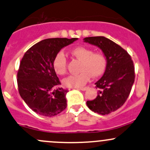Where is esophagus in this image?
Returning a JSON list of instances; mask_svg holds the SVG:
<instances>
[{
	"mask_svg": "<svg viewBox=\"0 0 150 150\" xmlns=\"http://www.w3.org/2000/svg\"><path fill=\"white\" fill-rule=\"evenodd\" d=\"M87 89H88V87H85V88H79V90H82V91H85Z\"/></svg>",
	"mask_w": 150,
	"mask_h": 150,
	"instance_id": "34e87169",
	"label": "esophagus"
}]
</instances>
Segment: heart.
Instances as JSON below:
<instances>
[{
  "label": "heart",
  "mask_w": 150,
  "mask_h": 150,
  "mask_svg": "<svg viewBox=\"0 0 150 150\" xmlns=\"http://www.w3.org/2000/svg\"><path fill=\"white\" fill-rule=\"evenodd\" d=\"M71 54L81 60L80 73L71 75L64 79L63 83L67 88L82 87L88 81L90 77L98 78L103 75L107 66V59L103 54L94 52L93 50L83 46H78L71 50ZM52 67L57 75L66 72L67 60L65 54L59 52L52 62Z\"/></svg>",
  "instance_id": "obj_1"
}]
</instances>
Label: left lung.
<instances>
[{
	"instance_id": "1",
	"label": "left lung",
	"mask_w": 150,
	"mask_h": 150,
	"mask_svg": "<svg viewBox=\"0 0 150 150\" xmlns=\"http://www.w3.org/2000/svg\"><path fill=\"white\" fill-rule=\"evenodd\" d=\"M84 42L97 46L107 59L104 75L95 83L100 89L95 100L87 101L94 112L108 115L122 106L134 82V67L130 55L122 47L103 36L88 37Z\"/></svg>"
}]
</instances>
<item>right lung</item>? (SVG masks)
I'll return each mask as SVG.
<instances>
[{
    "mask_svg": "<svg viewBox=\"0 0 150 150\" xmlns=\"http://www.w3.org/2000/svg\"><path fill=\"white\" fill-rule=\"evenodd\" d=\"M78 38H48L33 45L24 54L18 71L20 95L31 110L46 117L55 116L67 107V90L52 67L55 55Z\"/></svg>",
    "mask_w": 150,
    "mask_h": 150,
    "instance_id": "right-lung-1",
    "label": "right lung"
}]
</instances>
